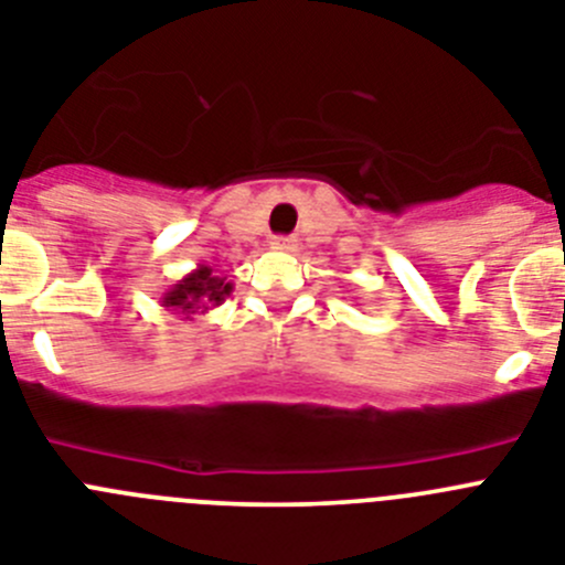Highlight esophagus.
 <instances>
[{"instance_id": "esophagus-1", "label": "esophagus", "mask_w": 565, "mask_h": 565, "mask_svg": "<svg viewBox=\"0 0 565 565\" xmlns=\"http://www.w3.org/2000/svg\"><path fill=\"white\" fill-rule=\"evenodd\" d=\"M297 246L299 239L291 237V234H288V237H274V248H277V252H297Z\"/></svg>"}]
</instances>
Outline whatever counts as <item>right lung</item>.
<instances>
[{
  "label": "right lung",
  "instance_id": "right-lung-1",
  "mask_svg": "<svg viewBox=\"0 0 565 565\" xmlns=\"http://www.w3.org/2000/svg\"><path fill=\"white\" fill-rule=\"evenodd\" d=\"M234 291V282H228L226 277L214 271V266H201L189 271L186 277L178 279L172 288H167L161 297V306L174 311L178 317L192 319L194 313L209 311V308L223 306Z\"/></svg>",
  "mask_w": 565,
  "mask_h": 565
}]
</instances>
